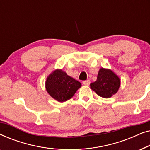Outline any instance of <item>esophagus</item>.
Segmentation results:
<instances>
[{
    "mask_svg": "<svg viewBox=\"0 0 150 150\" xmlns=\"http://www.w3.org/2000/svg\"><path fill=\"white\" fill-rule=\"evenodd\" d=\"M83 84L85 85H89L90 84V81L89 80H87V81H85L83 82Z\"/></svg>",
    "mask_w": 150,
    "mask_h": 150,
    "instance_id": "1",
    "label": "esophagus"
}]
</instances>
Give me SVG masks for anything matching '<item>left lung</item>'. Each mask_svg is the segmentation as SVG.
<instances>
[{"instance_id":"left-lung-1","label":"left lung","mask_w":150,"mask_h":150,"mask_svg":"<svg viewBox=\"0 0 150 150\" xmlns=\"http://www.w3.org/2000/svg\"><path fill=\"white\" fill-rule=\"evenodd\" d=\"M120 79L111 69H100L97 80L90 84V88L98 96L104 98H109L115 95L120 89Z\"/></svg>"}]
</instances>
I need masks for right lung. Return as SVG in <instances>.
<instances>
[{"mask_svg": "<svg viewBox=\"0 0 150 150\" xmlns=\"http://www.w3.org/2000/svg\"><path fill=\"white\" fill-rule=\"evenodd\" d=\"M45 86L51 97L57 101L63 102L71 99L82 85L62 69H57L47 77Z\"/></svg>", "mask_w": 150, "mask_h": 150, "instance_id": "obj_1", "label": "right lung"}]
</instances>
